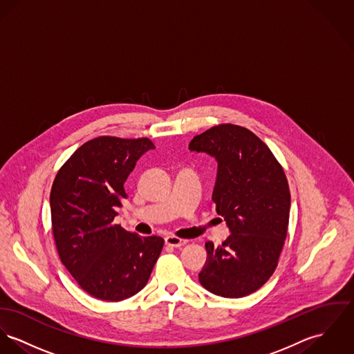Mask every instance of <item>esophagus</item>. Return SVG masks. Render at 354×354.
I'll return each instance as SVG.
<instances>
[{
    "mask_svg": "<svg viewBox=\"0 0 354 354\" xmlns=\"http://www.w3.org/2000/svg\"><path fill=\"white\" fill-rule=\"evenodd\" d=\"M165 243L167 246H171V248H181L184 245L188 243L187 239H183V238H178V236H174V235H167L165 238Z\"/></svg>",
    "mask_w": 354,
    "mask_h": 354,
    "instance_id": "34e87169",
    "label": "esophagus"
}]
</instances>
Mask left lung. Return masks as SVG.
Masks as SVG:
<instances>
[{
	"label": "left lung",
	"instance_id": "obj_1",
	"mask_svg": "<svg viewBox=\"0 0 354 354\" xmlns=\"http://www.w3.org/2000/svg\"><path fill=\"white\" fill-rule=\"evenodd\" d=\"M189 150L218 161L212 201L231 231L219 246L205 242L198 281L218 296H248L270 279L287 238L290 193L284 169L256 133L230 123L194 136Z\"/></svg>",
	"mask_w": 354,
	"mask_h": 354
}]
</instances>
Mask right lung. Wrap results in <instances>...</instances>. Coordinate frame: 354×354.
<instances>
[{
	"label": "right lung",
	"instance_id": "right-lung-1",
	"mask_svg": "<svg viewBox=\"0 0 354 354\" xmlns=\"http://www.w3.org/2000/svg\"><path fill=\"white\" fill-rule=\"evenodd\" d=\"M156 149L149 138L98 136L58 170L50 193L57 250L78 286L93 297L120 301L143 290L161 254V236L115 225L136 161Z\"/></svg>",
	"mask_w": 354,
	"mask_h": 354
}]
</instances>
